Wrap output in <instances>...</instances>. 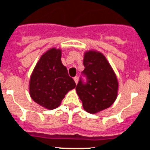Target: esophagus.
Segmentation results:
<instances>
[{
    "label": "esophagus",
    "instance_id": "obj_1",
    "mask_svg": "<svg viewBox=\"0 0 150 150\" xmlns=\"http://www.w3.org/2000/svg\"><path fill=\"white\" fill-rule=\"evenodd\" d=\"M74 81H75V83L77 84V82H78V78H77V76H75V77L74 78Z\"/></svg>",
    "mask_w": 150,
    "mask_h": 150
}]
</instances>
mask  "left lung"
Returning a JSON list of instances; mask_svg holds the SVG:
<instances>
[{
    "label": "left lung",
    "mask_w": 150,
    "mask_h": 150,
    "mask_svg": "<svg viewBox=\"0 0 150 150\" xmlns=\"http://www.w3.org/2000/svg\"><path fill=\"white\" fill-rule=\"evenodd\" d=\"M84 74L86 84L80 81L76 91L83 108L90 114H96L110 108L118 96L119 81L111 64L103 54L96 50L84 53Z\"/></svg>",
    "instance_id": "8db88e82"
}]
</instances>
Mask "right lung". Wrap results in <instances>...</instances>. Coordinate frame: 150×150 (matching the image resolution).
<instances>
[{
  "instance_id": "1",
  "label": "right lung",
  "mask_w": 150,
  "mask_h": 150,
  "mask_svg": "<svg viewBox=\"0 0 150 150\" xmlns=\"http://www.w3.org/2000/svg\"><path fill=\"white\" fill-rule=\"evenodd\" d=\"M62 49L52 47L43 53L30 76L29 94L47 110L57 108L66 95L76 87L62 63Z\"/></svg>"
}]
</instances>
